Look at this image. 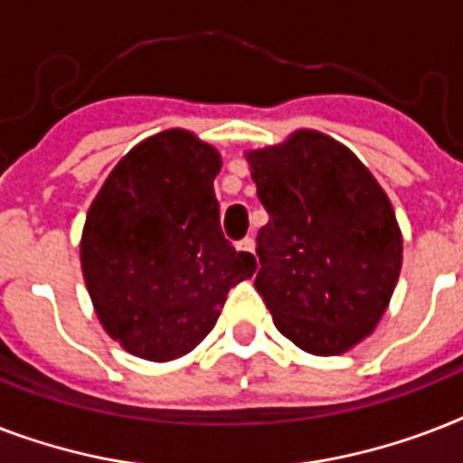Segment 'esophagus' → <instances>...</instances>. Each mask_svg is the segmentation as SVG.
I'll return each mask as SVG.
<instances>
[{
  "mask_svg": "<svg viewBox=\"0 0 463 463\" xmlns=\"http://www.w3.org/2000/svg\"><path fill=\"white\" fill-rule=\"evenodd\" d=\"M238 250H242V252H254V240L247 235V238L238 240Z\"/></svg>",
  "mask_w": 463,
  "mask_h": 463,
  "instance_id": "esophagus-1",
  "label": "esophagus"
}]
</instances>
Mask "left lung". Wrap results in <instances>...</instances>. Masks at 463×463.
I'll return each mask as SVG.
<instances>
[{"instance_id":"obj_1","label":"left lung","mask_w":463,"mask_h":463,"mask_svg":"<svg viewBox=\"0 0 463 463\" xmlns=\"http://www.w3.org/2000/svg\"><path fill=\"white\" fill-rule=\"evenodd\" d=\"M247 160L269 213L254 286L276 329L315 355L348 351L373 334L402 271V232L384 189L319 132Z\"/></svg>"}]
</instances>
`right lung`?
<instances>
[{"label": "right lung", "mask_w": 463, "mask_h": 463, "mask_svg": "<svg viewBox=\"0 0 463 463\" xmlns=\"http://www.w3.org/2000/svg\"><path fill=\"white\" fill-rule=\"evenodd\" d=\"M218 170L216 148L167 129L119 160L90 203L86 288L105 331L139 358L192 351L216 326L228 290L257 269L221 231Z\"/></svg>", "instance_id": "obj_1"}]
</instances>
